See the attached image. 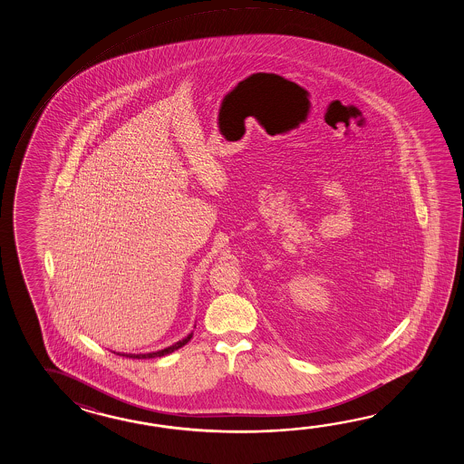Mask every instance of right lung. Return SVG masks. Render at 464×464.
Here are the masks:
<instances>
[{"label":"right lung","mask_w":464,"mask_h":464,"mask_svg":"<svg viewBox=\"0 0 464 464\" xmlns=\"http://www.w3.org/2000/svg\"><path fill=\"white\" fill-rule=\"evenodd\" d=\"M192 338V334L190 335L186 336V338H182V340H179L176 345L168 346V348H164V350H159V352H154V353H146V355H121V356H129V358H138V360H144V358H156V356H164L169 355V353H172V352H176L179 350L180 346L186 345L188 340Z\"/></svg>","instance_id":"obj_1"}]
</instances>
